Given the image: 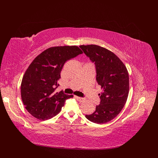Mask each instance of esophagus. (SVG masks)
<instances>
[{
    "instance_id": "obj_1",
    "label": "esophagus",
    "mask_w": 158,
    "mask_h": 158,
    "mask_svg": "<svg viewBox=\"0 0 158 158\" xmlns=\"http://www.w3.org/2000/svg\"><path fill=\"white\" fill-rule=\"evenodd\" d=\"M75 97H76V98L77 99V100L79 102H82V101H84V98H83L80 97H77V96H75Z\"/></svg>"
}]
</instances>
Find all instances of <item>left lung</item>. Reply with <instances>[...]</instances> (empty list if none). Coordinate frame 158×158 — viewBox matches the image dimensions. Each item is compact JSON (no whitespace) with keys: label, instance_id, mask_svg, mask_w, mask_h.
I'll list each match as a JSON object with an SVG mask.
<instances>
[{"label":"left lung","instance_id":"8db88e82","mask_svg":"<svg viewBox=\"0 0 158 158\" xmlns=\"http://www.w3.org/2000/svg\"><path fill=\"white\" fill-rule=\"evenodd\" d=\"M84 53L95 64L97 82L102 92L101 103L86 118L95 123L114 118L125 105L129 92V73L126 65L113 52L97 45H81Z\"/></svg>","mask_w":158,"mask_h":158}]
</instances>
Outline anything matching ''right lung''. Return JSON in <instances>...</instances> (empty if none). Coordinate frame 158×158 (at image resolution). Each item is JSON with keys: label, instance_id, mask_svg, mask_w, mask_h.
I'll list each match as a JSON object with an SVG mask.
<instances>
[{"label": "right lung", "instance_id": "1", "mask_svg": "<svg viewBox=\"0 0 158 158\" xmlns=\"http://www.w3.org/2000/svg\"><path fill=\"white\" fill-rule=\"evenodd\" d=\"M82 54L77 46L50 47L29 66L21 83V97L27 111L35 118L46 120L59 113L66 99L73 97L56 92L65 62Z\"/></svg>", "mask_w": 158, "mask_h": 158}]
</instances>
